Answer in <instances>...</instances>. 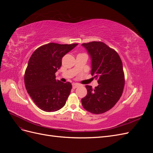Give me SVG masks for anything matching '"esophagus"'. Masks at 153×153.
I'll return each instance as SVG.
<instances>
[{
    "instance_id": "34e87169",
    "label": "esophagus",
    "mask_w": 153,
    "mask_h": 153,
    "mask_svg": "<svg viewBox=\"0 0 153 153\" xmlns=\"http://www.w3.org/2000/svg\"><path fill=\"white\" fill-rule=\"evenodd\" d=\"M72 86H73V89H76V88H77V87H79V84H73V85H72Z\"/></svg>"
}]
</instances>
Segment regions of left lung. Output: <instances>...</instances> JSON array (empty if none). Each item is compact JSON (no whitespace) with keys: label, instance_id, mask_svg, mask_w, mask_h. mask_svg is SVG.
<instances>
[{"label":"left lung","instance_id":"left-lung-1","mask_svg":"<svg viewBox=\"0 0 153 153\" xmlns=\"http://www.w3.org/2000/svg\"><path fill=\"white\" fill-rule=\"evenodd\" d=\"M82 45L91 55V75L99 85L94 89L85 85L87 94L82 99V104L92 114H103L112 108L122 96L125 84L122 61L116 51L101 41Z\"/></svg>","mask_w":153,"mask_h":153}]
</instances>
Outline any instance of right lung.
I'll list each match as a JSON object with an SVG mask.
<instances>
[{"instance_id":"obj_1","label":"right lung","mask_w":153,"mask_h":153,"mask_svg":"<svg viewBox=\"0 0 153 153\" xmlns=\"http://www.w3.org/2000/svg\"><path fill=\"white\" fill-rule=\"evenodd\" d=\"M78 43H50L41 46L32 54L25 69V88L32 100L45 112H55L65 105L72 85L55 79L62 59Z\"/></svg>"}]
</instances>
